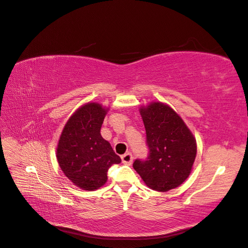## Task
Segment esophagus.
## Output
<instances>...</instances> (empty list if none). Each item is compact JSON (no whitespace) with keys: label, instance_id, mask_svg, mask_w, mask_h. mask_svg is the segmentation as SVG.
Segmentation results:
<instances>
[{"label":"esophagus","instance_id":"1","mask_svg":"<svg viewBox=\"0 0 248 248\" xmlns=\"http://www.w3.org/2000/svg\"><path fill=\"white\" fill-rule=\"evenodd\" d=\"M121 159H122V162H123L124 164H128V166H129V164L132 163L133 157H132V154H131V153L127 152V153H125L124 155L121 156Z\"/></svg>","mask_w":248,"mask_h":248}]
</instances>
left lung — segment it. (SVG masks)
Masks as SVG:
<instances>
[{
	"mask_svg": "<svg viewBox=\"0 0 248 248\" xmlns=\"http://www.w3.org/2000/svg\"><path fill=\"white\" fill-rule=\"evenodd\" d=\"M149 155L136 159L133 169L150 188L169 191L189 176L197 142L183 120L169 106L153 102L140 108Z\"/></svg>",
	"mask_w": 248,
	"mask_h": 248,
	"instance_id": "1",
	"label": "left lung"
}]
</instances>
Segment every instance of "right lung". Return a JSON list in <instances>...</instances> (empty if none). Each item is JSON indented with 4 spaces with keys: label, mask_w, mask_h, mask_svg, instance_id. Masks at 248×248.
Segmentation results:
<instances>
[{
    "label": "right lung",
    "mask_w": 248,
    "mask_h": 248,
    "mask_svg": "<svg viewBox=\"0 0 248 248\" xmlns=\"http://www.w3.org/2000/svg\"><path fill=\"white\" fill-rule=\"evenodd\" d=\"M106 115L107 109L100 104H85L70 117L59 140V166L81 189H98L107 182L108 169L121 162L100 134Z\"/></svg>",
    "instance_id": "add662e5"
}]
</instances>
